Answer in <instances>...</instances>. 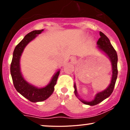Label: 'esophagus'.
Here are the masks:
<instances>
[{
	"label": "esophagus",
	"mask_w": 130,
	"mask_h": 130,
	"mask_svg": "<svg viewBox=\"0 0 130 130\" xmlns=\"http://www.w3.org/2000/svg\"><path fill=\"white\" fill-rule=\"evenodd\" d=\"M75 60H76V59H75V58L74 57H71V61H74Z\"/></svg>",
	"instance_id": "34e87169"
}]
</instances>
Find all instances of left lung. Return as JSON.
Listing matches in <instances>:
<instances>
[{
  "label": "left lung",
  "instance_id": "1",
  "mask_svg": "<svg viewBox=\"0 0 130 130\" xmlns=\"http://www.w3.org/2000/svg\"><path fill=\"white\" fill-rule=\"evenodd\" d=\"M100 38H99V40L97 41V44L98 45V47L100 50L103 51L108 56V57L109 58L110 60H111L112 63V76L111 84H109V87L106 90L102 91L101 92H99V93L96 94V96L94 98L93 100L91 101H86L81 99L80 100L83 103L90 106H94L100 103H101V101H103L104 100H105L106 98L109 97L111 95L113 90H114L118 74V58L117 53H116V50H114L113 46H112L111 42H110L109 40L108 37L101 32H100ZM74 93H75L76 96L77 97L76 87L75 84L74 85Z\"/></svg>",
  "mask_w": 130,
  "mask_h": 130
}]
</instances>
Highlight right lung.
I'll return each instance as SVG.
<instances>
[{
  "mask_svg": "<svg viewBox=\"0 0 130 130\" xmlns=\"http://www.w3.org/2000/svg\"><path fill=\"white\" fill-rule=\"evenodd\" d=\"M43 31V29L34 30L27 34L23 40L14 48L10 65V73L16 90L24 97L34 103L43 101L50 97L54 90V86L60 73V71H58L54 75L50 84L45 87L38 89L26 82L21 73L19 60L24 49L30 41L34 39L37 35L41 34Z\"/></svg>",
  "mask_w": 130,
  "mask_h": 130,
  "instance_id": "1",
  "label": "right lung"
}]
</instances>
